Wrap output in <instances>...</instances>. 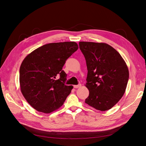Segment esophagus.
I'll return each mask as SVG.
<instances>
[{
    "instance_id": "esophagus-1",
    "label": "esophagus",
    "mask_w": 146,
    "mask_h": 146,
    "mask_svg": "<svg viewBox=\"0 0 146 146\" xmlns=\"http://www.w3.org/2000/svg\"><path fill=\"white\" fill-rule=\"evenodd\" d=\"M81 86H82L81 84H78V85H74V88H78L81 87Z\"/></svg>"
}]
</instances>
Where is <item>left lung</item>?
Returning <instances> with one entry per match:
<instances>
[{
  "label": "left lung",
  "mask_w": 146,
  "mask_h": 146,
  "mask_svg": "<svg viewBox=\"0 0 146 146\" xmlns=\"http://www.w3.org/2000/svg\"><path fill=\"white\" fill-rule=\"evenodd\" d=\"M88 74L85 103L100 111L114 107L124 94L129 72L124 60L111 46L104 42H79Z\"/></svg>",
  "instance_id": "1"
}]
</instances>
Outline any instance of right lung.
<instances>
[{
	"instance_id": "right-lung-1",
	"label": "right lung",
	"mask_w": 146,
	"mask_h": 146,
	"mask_svg": "<svg viewBox=\"0 0 146 146\" xmlns=\"http://www.w3.org/2000/svg\"><path fill=\"white\" fill-rule=\"evenodd\" d=\"M78 48L76 42L49 43L24 59L19 70L21 91L37 111L50 113L63 105L73 86L64 84L67 74L62 69Z\"/></svg>"
}]
</instances>
